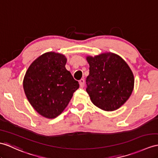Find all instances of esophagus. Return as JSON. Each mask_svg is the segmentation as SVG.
<instances>
[{
	"label": "esophagus",
	"mask_w": 158,
	"mask_h": 158,
	"mask_svg": "<svg viewBox=\"0 0 158 158\" xmlns=\"http://www.w3.org/2000/svg\"><path fill=\"white\" fill-rule=\"evenodd\" d=\"M84 79H81L79 81V83H80V87L81 88H83L84 87Z\"/></svg>",
	"instance_id": "34e87169"
}]
</instances>
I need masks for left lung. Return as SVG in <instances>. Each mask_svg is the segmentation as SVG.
<instances>
[{"label":"left lung","mask_w":158,"mask_h":158,"mask_svg":"<svg viewBox=\"0 0 158 158\" xmlns=\"http://www.w3.org/2000/svg\"><path fill=\"white\" fill-rule=\"evenodd\" d=\"M89 75L86 92L95 106L106 111L118 109L127 101L134 87V76L128 64L113 53L87 56Z\"/></svg>","instance_id":"obj_1"}]
</instances>
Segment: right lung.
Listing matches in <instances>:
<instances>
[{
  "mask_svg": "<svg viewBox=\"0 0 158 158\" xmlns=\"http://www.w3.org/2000/svg\"><path fill=\"white\" fill-rule=\"evenodd\" d=\"M65 56L47 52L33 61L23 79V88L33 108L45 118H54L68 106L79 88L66 67Z\"/></svg>",
  "mask_w": 158,
  "mask_h": 158,
  "instance_id": "1",
  "label": "right lung"
}]
</instances>
